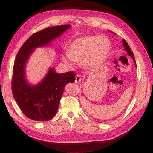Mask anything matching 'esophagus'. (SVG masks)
Listing matches in <instances>:
<instances>
[{
	"instance_id": "34e87169",
	"label": "esophagus",
	"mask_w": 153,
	"mask_h": 153,
	"mask_svg": "<svg viewBox=\"0 0 153 153\" xmlns=\"http://www.w3.org/2000/svg\"><path fill=\"white\" fill-rule=\"evenodd\" d=\"M81 81H82V78L81 77H80V76H79V75H76V77H75V82L77 83V84H78V83H79Z\"/></svg>"
}]
</instances>
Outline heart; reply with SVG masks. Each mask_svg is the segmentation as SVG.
Listing matches in <instances>:
<instances>
[{
    "mask_svg": "<svg viewBox=\"0 0 153 153\" xmlns=\"http://www.w3.org/2000/svg\"><path fill=\"white\" fill-rule=\"evenodd\" d=\"M111 43L104 36H84L75 40L69 45L63 61L69 67L74 62H82L88 70H94L107 60L109 55Z\"/></svg>",
    "mask_w": 153,
    "mask_h": 153,
    "instance_id": "b5f03b06",
    "label": "heart"
}]
</instances>
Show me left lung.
I'll list each match as a JSON object with an SVG mask.
<instances>
[{
  "mask_svg": "<svg viewBox=\"0 0 153 153\" xmlns=\"http://www.w3.org/2000/svg\"><path fill=\"white\" fill-rule=\"evenodd\" d=\"M122 42H123V45L124 48H125V50H126V51L127 52V53H128V55L131 56V59H133L134 63H136L135 58H134V54H133V52H132V51H131V48L129 47V45H128V43H127V42H126V41L125 40H122Z\"/></svg>",
  "mask_w": 153,
  "mask_h": 153,
  "instance_id": "obj_1",
  "label": "left lung"
}]
</instances>
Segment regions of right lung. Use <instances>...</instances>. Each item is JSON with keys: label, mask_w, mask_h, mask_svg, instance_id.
I'll list each match as a JSON object with an SVG mask.
<instances>
[{"label": "right lung", "mask_w": 153, "mask_h": 153, "mask_svg": "<svg viewBox=\"0 0 153 153\" xmlns=\"http://www.w3.org/2000/svg\"><path fill=\"white\" fill-rule=\"evenodd\" d=\"M70 27L58 25L34 33L22 46L15 58L11 80L13 94L23 113L31 120L46 121L54 117L65 86L74 82L76 76L74 71L57 74L51 68L39 84L32 86L25 78V65L34 48L47 46Z\"/></svg>", "instance_id": "1"}]
</instances>
